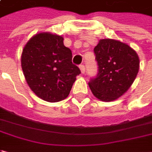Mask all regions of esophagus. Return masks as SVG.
Segmentation results:
<instances>
[{
    "label": "esophagus",
    "instance_id": "esophagus-1",
    "mask_svg": "<svg viewBox=\"0 0 152 152\" xmlns=\"http://www.w3.org/2000/svg\"><path fill=\"white\" fill-rule=\"evenodd\" d=\"M79 68H80V70H81L82 74H84V73L86 72V68H85V66H84V65H80V66H79Z\"/></svg>",
    "mask_w": 152,
    "mask_h": 152
}]
</instances>
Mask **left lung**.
<instances>
[{"label":"left lung","mask_w":152,"mask_h":152,"mask_svg":"<svg viewBox=\"0 0 152 152\" xmlns=\"http://www.w3.org/2000/svg\"><path fill=\"white\" fill-rule=\"evenodd\" d=\"M98 73L88 85L95 97L111 102L128 91L137 76L140 60L136 52L118 40H99L94 48Z\"/></svg>","instance_id":"8db88e82"}]
</instances>
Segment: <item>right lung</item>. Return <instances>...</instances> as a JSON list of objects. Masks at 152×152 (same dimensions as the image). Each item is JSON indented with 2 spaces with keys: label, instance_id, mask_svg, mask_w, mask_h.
Masks as SVG:
<instances>
[{
  "label": "right lung",
  "instance_id": "obj_1",
  "mask_svg": "<svg viewBox=\"0 0 152 152\" xmlns=\"http://www.w3.org/2000/svg\"><path fill=\"white\" fill-rule=\"evenodd\" d=\"M63 37L40 33L24 46L21 65L27 83L41 99L56 102L68 97L80 69L72 64L71 50Z\"/></svg>",
  "mask_w": 152,
  "mask_h": 152
}]
</instances>
